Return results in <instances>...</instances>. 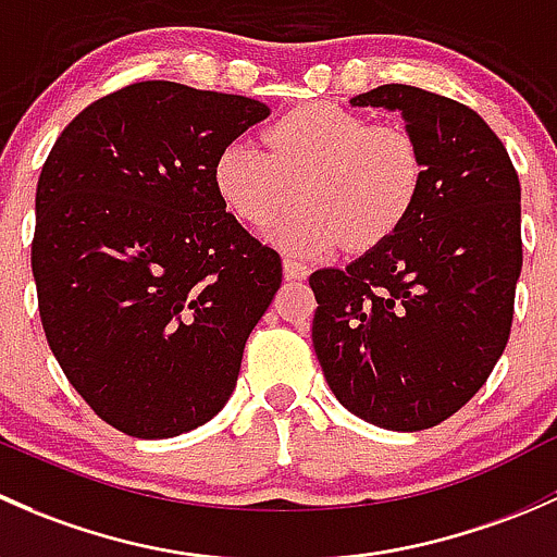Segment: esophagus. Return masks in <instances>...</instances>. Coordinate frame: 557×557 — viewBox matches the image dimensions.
<instances>
[{
	"label": "esophagus",
	"instance_id": "esophagus-1",
	"mask_svg": "<svg viewBox=\"0 0 557 557\" xmlns=\"http://www.w3.org/2000/svg\"><path fill=\"white\" fill-rule=\"evenodd\" d=\"M308 273H311V268H308L306 262L295 260V257H286V260H284V278L300 281V278H306Z\"/></svg>",
	"mask_w": 557,
	"mask_h": 557
}]
</instances>
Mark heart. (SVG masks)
I'll use <instances>...</instances> for the list:
<instances>
[{
    "instance_id": "1",
    "label": "heart",
    "mask_w": 557,
    "mask_h": 557,
    "mask_svg": "<svg viewBox=\"0 0 557 557\" xmlns=\"http://www.w3.org/2000/svg\"><path fill=\"white\" fill-rule=\"evenodd\" d=\"M262 139L265 150L246 139L222 147L211 180L225 209L251 231L271 225L300 195V209L268 233L297 257H321L343 244L377 249L421 200L426 158L399 125H375L319 101L278 114Z\"/></svg>"
}]
</instances>
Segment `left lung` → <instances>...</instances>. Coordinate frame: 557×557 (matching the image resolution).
Segmentation results:
<instances>
[{
	"label": "left lung",
	"mask_w": 557,
	"mask_h": 557,
	"mask_svg": "<svg viewBox=\"0 0 557 557\" xmlns=\"http://www.w3.org/2000/svg\"><path fill=\"white\" fill-rule=\"evenodd\" d=\"M403 114L426 158L407 225L337 271L311 273L313 348L343 407L394 432L432 429L488 381L523 268L520 182L467 104L381 85L351 99Z\"/></svg>",
	"instance_id": "obj_1"
}]
</instances>
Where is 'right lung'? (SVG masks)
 Segmentation results:
<instances>
[{"label":"right lung","mask_w":557,"mask_h":557,"mask_svg":"<svg viewBox=\"0 0 557 557\" xmlns=\"http://www.w3.org/2000/svg\"><path fill=\"white\" fill-rule=\"evenodd\" d=\"M268 107L165 79L66 125L37 182L32 273L45 337L90 410L163 440L227 403L281 257L225 211L216 152Z\"/></svg>","instance_id":"obj_1"}]
</instances>
